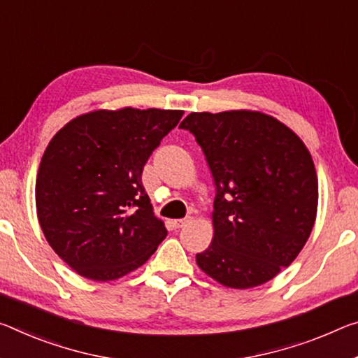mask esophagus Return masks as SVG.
Listing matches in <instances>:
<instances>
[{
	"mask_svg": "<svg viewBox=\"0 0 358 358\" xmlns=\"http://www.w3.org/2000/svg\"><path fill=\"white\" fill-rule=\"evenodd\" d=\"M191 221H192L191 217H186L183 220H175L173 221V226H175V228H185V226L191 224Z\"/></svg>",
	"mask_w": 358,
	"mask_h": 358,
	"instance_id": "esophagus-1",
	"label": "esophagus"
}]
</instances>
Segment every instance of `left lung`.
Instances as JSON below:
<instances>
[{"mask_svg":"<svg viewBox=\"0 0 358 358\" xmlns=\"http://www.w3.org/2000/svg\"><path fill=\"white\" fill-rule=\"evenodd\" d=\"M217 186L213 239L199 268L229 288L258 287L290 266L314 228L319 183L303 140L259 111L191 113L180 124Z\"/></svg>","mask_w":358,"mask_h":358,"instance_id":"left-lung-1","label":"left lung"}]
</instances>
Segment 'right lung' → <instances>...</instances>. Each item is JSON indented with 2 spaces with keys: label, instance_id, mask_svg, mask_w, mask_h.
Instances as JSON below:
<instances>
[{
  "label": "right lung",
  "instance_id": "obj_1",
  "mask_svg": "<svg viewBox=\"0 0 358 358\" xmlns=\"http://www.w3.org/2000/svg\"><path fill=\"white\" fill-rule=\"evenodd\" d=\"M181 110H97L49 141L36 177L44 237L79 275L108 282L145 264L167 236L141 173Z\"/></svg>",
  "mask_w": 358,
  "mask_h": 358
}]
</instances>
